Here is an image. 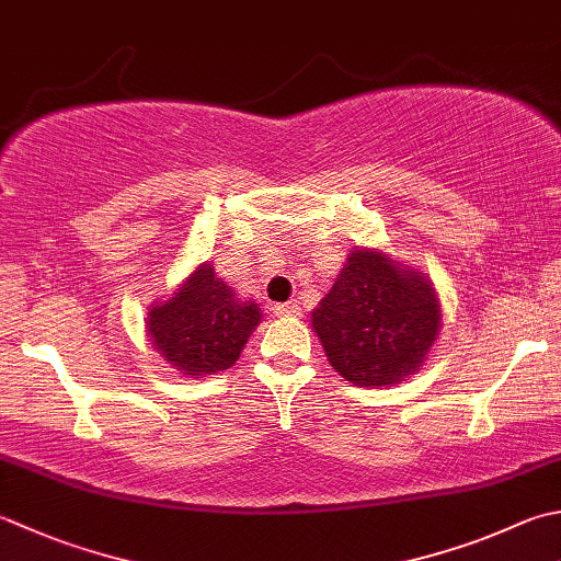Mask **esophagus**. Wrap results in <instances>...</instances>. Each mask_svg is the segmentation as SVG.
<instances>
[{
  "instance_id": "1",
  "label": "esophagus",
  "mask_w": 561,
  "mask_h": 561,
  "mask_svg": "<svg viewBox=\"0 0 561 561\" xmlns=\"http://www.w3.org/2000/svg\"><path fill=\"white\" fill-rule=\"evenodd\" d=\"M274 313L277 316H299L301 313V309H299V304L296 301H289V304H279V306H274Z\"/></svg>"
}]
</instances>
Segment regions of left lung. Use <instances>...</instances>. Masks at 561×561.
I'll use <instances>...</instances> for the list:
<instances>
[{"instance_id": "1", "label": "left lung", "mask_w": 561, "mask_h": 561, "mask_svg": "<svg viewBox=\"0 0 561 561\" xmlns=\"http://www.w3.org/2000/svg\"><path fill=\"white\" fill-rule=\"evenodd\" d=\"M440 316L423 272L381 250L357 248L311 313V325L340 377L355 387H393L423 367Z\"/></svg>"}]
</instances>
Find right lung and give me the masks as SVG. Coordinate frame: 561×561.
<instances>
[{"instance_id":"add662e5","label":"right lung","mask_w":561,"mask_h":561,"mask_svg":"<svg viewBox=\"0 0 561 561\" xmlns=\"http://www.w3.org/2000/svg\"><path fill=\"white\" fill-rule=\"evenodd\" d=\"M255 301H240L214 265L196 267L168 301L148 311L152 347L182 375H216L236 365L260 325Z\"/></svg>"}]
</instances>
